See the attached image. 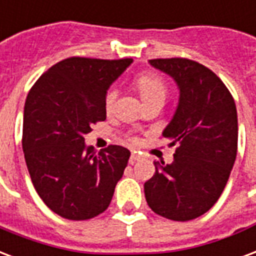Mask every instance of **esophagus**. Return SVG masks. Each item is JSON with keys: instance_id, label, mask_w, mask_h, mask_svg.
Here are the masks:
<instances>
[{"instance_id": "esophagus-1", "label": "esophagus", "mask_w": 256, "mask_h": 256, "mask_svg": "<svg viewBox=\"0 0 256 256\" xmlns=\"http://www.w3.org/2000/svg\"><path fill=\"white\" fill-rule=\"evenodd\" d=\"M140 158H141V156H140L137 152H133L132 153V156H130V164H134V162H138Z\"/></svg>"}]
</instances>
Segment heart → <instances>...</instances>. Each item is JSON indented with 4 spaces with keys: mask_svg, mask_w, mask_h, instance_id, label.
<instances>
[{
    "mask_svg": "<svg viewBox=\"0 0 256 256\" xmlns=\"http://www.w3.org/2000/svg\"><path fill=\"white\" fill-rule=\"evenodd\" d=\"M136 86H137L138 94L145 104L153 103V102L164 103L168 96V86H166V81L156 73H144V74L138 76L136 78ZM116 94H118L116 90L112 88L107 90L106 98H104V106H106L107 111L114 107V104L116 102Z\"/></svg>",
    "mask_w": 256,
    "mask_h": 256,
    "instance_id": "1",
    "label": "heart"
}]
</instances>
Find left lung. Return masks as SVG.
I'll list each match as a JSON object with an SVG mask.
<instances>
[{
    "label": "left lung",
    "instance_id": "obj_1",
    "mask_svg": "<svg viewBox=\"0 0 256 256\" xmlns=\"http://www.w3.org/2000/svg\"><path fill=\"white\" fill-rule=\"evenodd\" d=\"M150 65L174 77L179 106L162 137L175 146L171 164L154 162L144 190L149 208L174 221H190L222 194L238 153V111L222 81L187 58H157Z\"/></svg>",
    "mask_w": 256,
    "mask_h": 256
}]
</instances>
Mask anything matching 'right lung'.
I'll use <instances>...</instances> for the list:
<instances>
[{
  "label": "right lung",
  "instance_id": "1",
  "mask_svg": "<svg viewBox=\"0 0 256 256\" xmlns=\"http://www.w3.org/2000/svg\"><path fill=\"white\" fill-rule=\"evenodd\" d=\"M132 58L70 56L52 65L28 92L22 150L42 200L66 220L84 221L107 209L128 166L119 145L96 153L85 146L90 126L106 120L104 98Z\"/></svg>",
  "mask_w": 256,
  "mask_h": 256
}]
</instances>
